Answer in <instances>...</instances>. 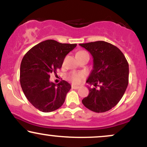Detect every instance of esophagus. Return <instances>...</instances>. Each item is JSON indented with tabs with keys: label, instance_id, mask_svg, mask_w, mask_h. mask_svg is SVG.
I'll use <instances>...</instances> for the list:
<instances>
[{
	"label": "esophagus",
	"instance_id": "esophagus-1",
	"mask_svg": "<svg viewBox=\"0 0 147 147\" xmlns=\"http://www.w3.org/2000/svg\"><path fill=\"white\" fill-rule=\"evenodd\" d=\"M79 86H78V85H75V84H72V88H73V89H78V88H79Z\"/></svg>",
	"mask_w": 147,
	"mask_h": 147
}]
</instances>
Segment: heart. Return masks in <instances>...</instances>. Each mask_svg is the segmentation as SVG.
<instances>
[{"instance_id":"obj_1","label":"heart","mask_w":147,"mask_h":147,"mask_svg":"<svg viewBox=\"0 0 147 147\" xmlns=\"http://www.w3.org/2000/svg\"><path fill=\"white\" fill-rule=\"evenodd\" d=\"M82 53H86V52L82 50V51H79L77 53V55ZM84 74L83 72H72L71 74L68 75V79L71 80L73 83H79L82 81V79L84 77Z\"/></svg>"}]
</instances>
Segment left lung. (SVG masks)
I'll return each mask as SVG.
<instances>
[{"mask_svg":"<svg viewBox=\"0 0 147 147\" xmlns=\"http://www.w3.org/2000/svg\"><path fill=\"white\" fill-rule=\"evenodd\" d=\"M79 45L87 50L93 58V69L87 83L89 94L82 103L89 110L104 113L117 104L129 84V63L119 48L106 41H99ZM97 85L99 89L96 88Z\"/></svg>","mask_w":147,"mask_h":147,"instance_id":"left-lung-1","label":"left lung"}]
</instances>
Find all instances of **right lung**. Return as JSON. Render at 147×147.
<instances>
[{
	"label": "right lung",
	"mask_w": 147,
	"mask_h": 147,
	"mask_svg": "<svg viewBox=\"0 0 147 147\" xmlns=\"http://www.w3.org/2000/svg\"><path fill=\"white\" fill-rule=\"evenodd\" d=\"M77 44L46 40L34 46L23 57L20 68V83L28 100L37 109L52 112L63 105L70 84L62 80L50 82V74L61 68L65 56Z\"/></svg>",
	"instance_id": "add662e5"
}]
</instances>
